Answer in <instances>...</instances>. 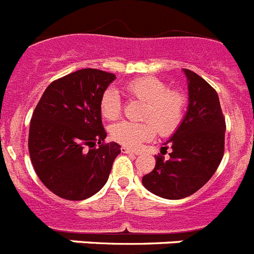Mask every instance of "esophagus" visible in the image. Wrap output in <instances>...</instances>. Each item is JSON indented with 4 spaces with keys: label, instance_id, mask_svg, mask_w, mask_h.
<instances>
[{
    "label": "esophagus",
    "instance_id": "obj_1",
    "mask_svg": "<svg viewBox=\"0 0 254 254\" xmlns=\"http://www.w3.org/2000/svg\"><path fill=\"white\" fill-rule=\"evenodd\" d=\"M121 150H122V152L123 154H131V155H137L138 154V151H134V150H131V149H128V147H121Z\"/></svg>",
    "mask_w": 254,
    "mask_h": 254
}]
</instances>
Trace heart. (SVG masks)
I'll list each match as a JSON object with an SVG mask.
<instances>
[{
    "label": "heart",
    "instance_id": "obj_1",
    "mask_svg": "<svg viewBox=\"0 0 254 254\" xmlns=\"http://www.w3.org/2000/svg\"><path fill=\"white\" fill-rule=\"evenodd\" d=\"M129 99L142 102L138 113L141 122H118L109 129L112 140L126 147L140 146L154 137L155 131L160 136H170L183 121L187 96L179 89H170L160 78L142 76L125 85ZM99 111L108 121L118 120L122 114V100L113 89L103 91Z\"/></svg>",
    "mask_w": 254,
    "mask_h": 254
}]
</instances>
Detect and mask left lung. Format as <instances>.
Listing matches in <instances>:
<instances>
[{
  "instance_id": "obj_1",
  "label": "left lung",
  "mask_w": 254,
  "mask_h": 254,
  "mask_svg": "<svg viewBox=\"0 0 254 254\" xmlns=\"http://www.w3.org/2000/svg\"><path fill=\"white\" fill-rule=\"evenodd\" d=\"M185 73L190 105L167 142L172 147L169 159L158 155L154 170L142 177L143 187L168 199L185 198L203 187L219 168L225 149L226 125L216 90L193 71L185 69ZM169 146L161 147V152Z\"/></svg>"
}]
</instances>
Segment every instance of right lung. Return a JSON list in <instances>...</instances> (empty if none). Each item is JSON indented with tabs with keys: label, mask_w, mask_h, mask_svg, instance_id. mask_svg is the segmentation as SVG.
Returning a JSON list of instances; mask_svg holds the SVG:
<instances>
[{
	"label": "right lung",
	"mask_w": 254,
	"mask_h": 254,
	"mask_svg": "<svg viewBox=\"0 0 254 254\" xmlns=\"http://www.w3.org/2000/svg\"><path fill=\"white\" fill-rule=\"evenodd\" d=\"M114 78L100 69H78L51 82L33 112L31 164L42 183L61 198L81 201L95 194L121 152L118 143L105 142L99 111L100 96Z\"/></svg>",
	"instance_id": "right-lung-1"
}]
</instances>
